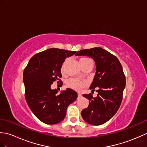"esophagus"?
<instances>
[{"mask_svg":"<svg viewBox=\"0 0 147 147\" xmlns=\"http://www.w3.org/2000/svg\"><path fill=\"white\" fill-rule=\"evenodd\" d=\"M78 98H81L82 96V94L81 93H78Z\"/></svg>","mask_w":147,"mask_h":147,"instance_id":"1","label":"esophagus"}]
</instances>
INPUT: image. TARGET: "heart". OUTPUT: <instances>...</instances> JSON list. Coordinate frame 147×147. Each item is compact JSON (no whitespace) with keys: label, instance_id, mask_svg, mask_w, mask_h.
<instances>
[{"label":"heart","instance_id":"1","mask_svg":"<svg viewBox=\"0 0 147 147\" xmlns=\"http://www.w3.org/2000/svg\"><path fill=\"white\" fill-rule=\"evenodd\" d=\"M91 61L90 59H88V58H82V59H80V63H86L87 61ZM64 64L65 63H64L61 66V71H63L64 70ZM67 87H69L71 89L74 90L76 91H81L85 86V83L83 81H82L78 79H76V78H71L67 82Z\"/></svg>","mask_w":147,"mask_h":147}]
</instances>
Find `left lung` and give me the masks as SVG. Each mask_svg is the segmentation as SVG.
Masks as SVG:
<instances>
[{
	"label": "left lung",
	"instance_id": "obj_1",
	"mask_svg": "<svg viewBox=\"0 0 147 147\" xmlns=\"http://www.w3.org/2000/svg\"><path fill=\"white\" fill-rule=\"evenodd\" d=\"M75 55L91 57L96 64L90 90L98 88L97 96L94 98L91 93L83 95L90 103L81 114L88 123L101 125L110 120L120 107L126 85L122 66L117 57L101 47L81 50Z\"/></svg>",
	"mask_w": 147,
	"mask_h": 147
}]
</instances>
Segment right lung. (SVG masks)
<instances>
[{
	"label": "right lung",
	"instance_id": "1",
	"mask_svg": "<svg viewBox=\"0 0 147 147\" xmlns=\"http://www.w3.org/2000/svg\"><path fill=\"white\" fill-rule=\"evenodd\" d=\"M76 51L52 48L36 54L24 70L23 81L27 103L36 117L46 124H56L64 120L67 108L76 100L75 91L67 88L58 91L51 88L53 82L63 85L61 68L66 57Z\"/></svg>",
	"mask_w": 147,
	"mask_h": 147
}]
</instances>
